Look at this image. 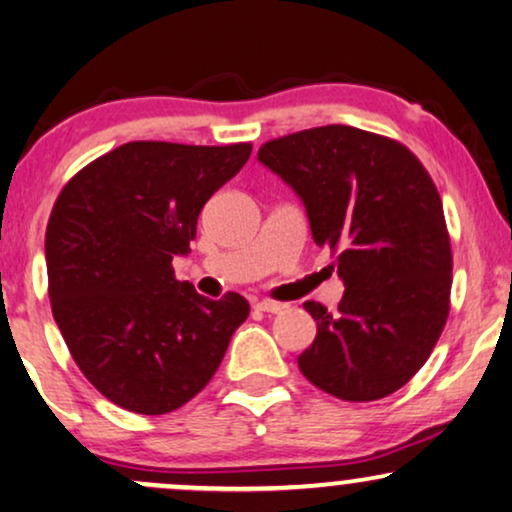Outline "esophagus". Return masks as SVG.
Wrapping results in <instances>:
<instances>
[{"mask_svg":"<svg viewBox=\"0 0 512 512\" xmlns=\"http://www.w3.org/2000/svg\"><path fill=\"white\" fill-rule=\"evenodd\" d=\"M256 311H263V313H280L285 304H277V301H270V299H261L254 304Z\"/></svg>","mask_w":512,"mask_h":512,"instance_id":"1","label":"esophagus"}]
</instances>
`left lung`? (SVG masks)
I'll list each match as a JSON object with an SVG mask.
<instances>
[{"label":"left lung","instance_id":"8db88e82","mask_svg":"<svg viewBox=\"0 0 512 512\" xmlns=\"http://www.w3.org/2000/svg\"><path fill=\"white\" fill-rule=\"evenodd\" d=\"M304 201L318 246L337 254V311L306 301L318 334L299 370L344 401H377L425 365L451 308L444 206L418 156L351 125H323L258 149Z\"/></svg>","mask_w":512,"mask_h":512}]
</instances>
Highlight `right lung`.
I'll return each mask as SVG.
<instances>
[{
  "instance_id": "add662e5",
  "label": "right lung",
  "mask_w": 512,
  "mask_h": 512,
  "mask_svg": "<svg viewBox=\"0 0 512 512\" xmlns=\"http://www.w3.org/2000/svg\"><path fill=\"white\" fill-rule=\"evenodd\" d=\"M249 156V142H128L56 197L44 235L54 320L82 375L116 406L180 408L216 375L249 315L244 296L211 301L173 270L201 208Z\"/></svg>"
}]
</instances>
